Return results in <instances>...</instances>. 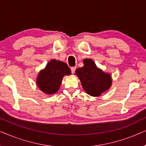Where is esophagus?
<instances>
[{
  "instance_id": "34e87169",
  "label": "esophagus",
  "mask_w": 146,
  "mask_h": 146,
  "mask_svg": "<svg viewBox=\"0 0 146 146\" xmlns=\"http://www.w3.org/2000/svg\"><path fill=\"white\" fill-rule=\"evenodd\" d=\"M75 69H76V67H71V73H73H73H75Z\"/></svg>"
}]
</instances>
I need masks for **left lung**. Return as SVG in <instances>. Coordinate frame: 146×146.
<instances>
[{"instance_id":"8db88e82","label":"left lung","mask_w":146,"mask_h":146,"mask_svg":"<svg viewBox=\"0 0 146 146\" xmlns=\"http://www.w3.org/2000/svg\"><path fill=\"white\" fill-rule=\"evenodd\" d=\"M83 64V67L75 71L83 89L91 96H101L111 85V76L97 67L92 59H85Z\"/></svg>"}]
</instances>
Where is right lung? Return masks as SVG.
Returning <instances> with one entry per match:
<instances>
[{
  "instance_id": "obj_1",
  "label": "right lung",
  "mask_w": 146,
  "mask_h": 146,
  "mask_svg": "<svg viewBox=\"0 0 146 146\" xmlns=\"http://www.w3.org/2000/svg\"><path fill=\"white\" fill-rule=\"evenodd\" d=\"M71 74V69L65 63L52 59L44 69L40 71L36 83L40 91L52 95L59 89L63 77Z\"/></svg>"
}]
</instances>
